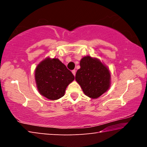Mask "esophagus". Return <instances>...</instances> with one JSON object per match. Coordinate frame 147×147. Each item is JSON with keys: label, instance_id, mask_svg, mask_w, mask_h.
<instances>
[{"label": "esophagus", "instance_id": "34e87169", "mask_svg": "<svg viewBox=\"0 0 147 147\" xmlns=\"http://www.w3.org/2000/svg\"><path fill=\"white\" fill-rule=\"evenodd\" d=\"M72 73H73V75H74V76H75V75H76V71H75V70L72 71Z\"/></svg>", "mask_w": 147, "mask_h": 147}]
</instances>
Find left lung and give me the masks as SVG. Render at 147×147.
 Listing matches in <instances>:
<instances>
[{
    "instance_id": "left-lung-1",
    "label": "left lung",
    "mask_w": 147,
    "mask_h": 147,
    "mask_svg": "<svg viewBox=\"0 0 147 147\" xmlns=\"http://www.w3.org/2000/svg\"><path fill=\"white\" fill-rule=\"evenodd\" d=\"M80 65L75 79L86 96L97 98L108 90L111 84L110 71L100 59L84 56Z\"/></svg>"
}]
</instances>
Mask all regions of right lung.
Returning <instances> with one entry per match:
<instances>
[{
    "instance_id": "add662e5",
    "label": "right lung",
    "mask_w": 147,
    "mask_h": 147,
    "mask_svg": "<svg viewBox=\"0 0 147 147\" xmlns=\"http://www.w3.org/2000/svg\"><path fill=\"white\" fill-rule=\"evenodd\" d=\"M74 80L73 73L58 58L47 57L35 69V80L39 93L51 100L64 96L67 87Z\"/></svg>"
}]
</instances>
